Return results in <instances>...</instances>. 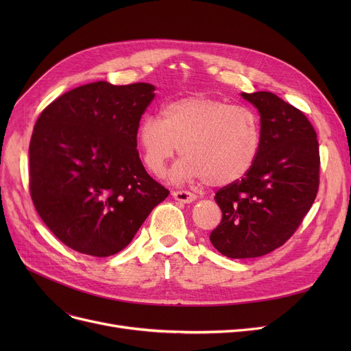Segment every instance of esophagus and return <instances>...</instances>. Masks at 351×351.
<instances>
[{"label": "esophagus", "mask_w": 351, "mask_h": 351, "mask_svg": "<svg viewBox=\"0 0 351 351\" xmlns=\"http://www.w3.org/2000/svg\"><path fill=\"white\" fill-rule=\"evenodd\" d=\"M172 196L175 200L183 202V204H191V202L196 200V195L186 192V191H175V192H172Z\"/></svg>", "instance_id": "esophagus-1"}]
</instances>
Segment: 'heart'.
Returning a JSON list of instances; mask_svg holds the SVG:
<instances>
[{"label":"heart","instance_id":"heart-1","mask_svg":"<svg viewBox=\"0 0 351 351\" xmlns=\"http://www.w3.org/2000/svg\"><path fill=\"white\" fill-rule=\"evenodd\" d=\"M145 166L160 175L179 151L185 156L171 172L175 183L204 179L212 186L241 180L261 149V122L252 109L196 95L171 101L160 119L145 117L136 128Z\"/></svg>","mask_w":351,"mask_h":351}]
</instances>
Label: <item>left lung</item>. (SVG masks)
<instances>
[{
    "instance_id": "obj_1",
    "label": "left lung",
    "mask_w": 351,
    "mask_h": 351,
    "mask_svg": "<svg viewBox=\"0 0 351 351\" xmlns=\"http://www.w3.org/2000/svg\"><path fill=\"white\" fill-rule=\"evenodd\" d=\"M261 115V149L252 169L219 189L222 222L212 245L230 259L265 256L300 226L319 191L320 155L306 115L271 92H242Z\"/></svg>"
}]
</instances>
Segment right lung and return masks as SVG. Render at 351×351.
<instances>
[{"label":"right lung","instance_id":"obj_1","mask_svg":"<svg viewBox=\"0 0 351 351\" xmlns=\"http://www.w3.org/2000/svg\"><path fill=\"white\" fill-rule=\"evenodd\" d=\"M154 90L145 82L86 84L51 102L36 121L29 192L44 223L68 247L112 256L168 197L136 149V128Z\"/></svg>","mask_w":351,"mask_h":351}]
</instances>
